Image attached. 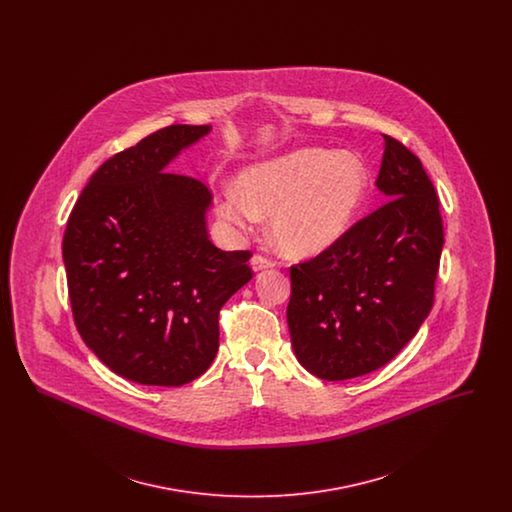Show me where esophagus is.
Here are the masks:
<instances>
[{"label": "esophagus", "mask_w": 512, "mask_h": 512, "mask_svg": "<svg viewBox=\"0 0 512 512\" xmlns=\"http://www.w3.org/2000/svg\"><path fill=\"white\" fill-rule=\"evenodd\" d=\"M276 265L272 259H267V257H263V255H253L251 257V268L255 270V272H259V270H265V268H272Z\"/></svg>", "instance_id": "1"}]
</instances>
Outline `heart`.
Instances as JSON below:
<instances>
[{
	"instance_id": "heart-1",
	"label": "heart",
	"mask_w": 512,
	"mask_h": 512,
	"mask_svg": "<svg viewBox=\"0 0 512 512\" xmlns=\"http://www.w3.org/2000/svg\"><path fill=\"white\" fill-rule=\"evenodd\" d=\"M226 188L217 215L247 232L270 217V236L288 257H315L349 232L368 194V172L345 151L303 147L245 167Z\"/></svg>"
}]
</instances>
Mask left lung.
Here are the masks:
<instances>
[{"label": "left lung", "mask_w": 512, "mask_h": 512, "mask_svg": "<svg viewBox=\"0 0 512 512\" xmlns=\"http://www.w3.org/2000/svg\"><path fill=\"white\" fill-rule=\"evenodd\" d=\"M384 142L376 186L386 203L334 247L290 268L293 353L322 380L390 363L434 305L443 247L438 195L413 151L390 136Z\"/></svg>", "instance_id": "1"}]
</instances>
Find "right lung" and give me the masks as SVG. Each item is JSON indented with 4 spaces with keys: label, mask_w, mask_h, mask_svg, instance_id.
Wrapping results in <instances>:
<instances>
[{
    "label": "right lung",
    "mask_w": 512,
    "mask_h": 512,
    "mask_svg": "<svg viewBox=\"0 0 512 512\" xmlns=\"http://www.w3.org/2000/svg\"><path fill=\"white\" fill-rule=\"evenodd\" d=\"M209 124H172L107 159L67 222L63 261L74 324L115 374L182 386L219 349L220 307L251 280L249 251L209 240L211 192L165 172Z\"/></svg>",
    "instance_id": "add662e5"
}]
</instances>
